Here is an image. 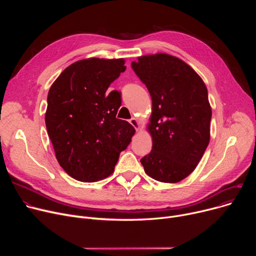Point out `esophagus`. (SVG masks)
Segmentation results:
<instances>
[{
  "instance_id": "1",
  "label": "esophagus",
  "mask_w": 256,
  "mask_h": 256,
  "mask_svg": "<svg viewBox=\"0 0 256 256\" xmlns=\"http://www.w3.org/2000/svg\"><path fill=\"white\" fill-rule=\"evenodd\" d=\"M130 124L136 128V130H139V128H140V124H139V121H138V119L137 118H135V117H132L130 120Z\"/></svg>"
}]
</instances>
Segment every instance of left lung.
<instances>
[{"label":"left lung","mask_w":256,"mask_h":256,"mask_svg":"<svg viewBox=\"0 0 256 256\" xmlns=\"http://www.w3.org/2000/svg\"><path fill=\"white\" fill-rule=\"evenodd\" d=\"M132 67L152 100L147 124L152 150L141 164L156 180L178 182L195 170L210 143L212 108L206 86L190 65L168 54L138 57Z\"/></svg>","instance_id":"8db88e82"}]
</instances>
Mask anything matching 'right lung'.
I'll use <instances>...</instances> for the list:
<instances>
[{"mask_svg":"<svg viewBox=\"0 0 256 256\" xmlns=\"http://www.w3.org/2000/svg\"><path fill=\"white\" fill-rule=\"evenodd\" d=\"M126 60L88 58L60 74L50 88L46 126L63 170L80 182H98L114 172L120 152L135 134L116 118L120 94L106 91L124 72Z\"/></svg>","mask_w":256,"mask_h":256,"instance_id":"add662e5","label":"right lung"}]
</instances>
